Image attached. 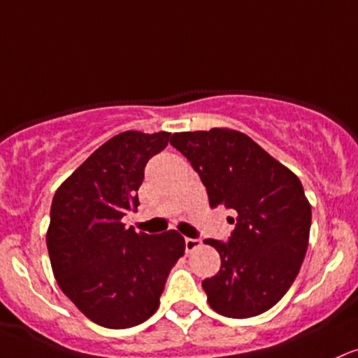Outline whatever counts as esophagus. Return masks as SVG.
<instances>
[{"instance_id": "1", "label": "esophagus", "mask_w": 358, "mask_h": 358, "mask_svg": "<svg viewBox=\"0 0 358 358\" xmlns=\"http://www.w3.org/2000/svg\"><path fill=\"white\" fill-rule=\"evenodd\" d=\"M200 245H202V241H200V239L185 238V250H187V253H192V251H194V250H197Z\"/></svg>"}]
</instances>
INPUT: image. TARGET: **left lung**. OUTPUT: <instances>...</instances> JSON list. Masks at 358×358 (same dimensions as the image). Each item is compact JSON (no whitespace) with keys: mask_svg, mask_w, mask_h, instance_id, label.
<instances>
[{"mask_svg":"<svg viewBox=\"0 0 358 358\" xmlns=\"http://www.w3.org/2000/svg\"><path fill=\"white\" fill-rule=\"evenodd\" d=\"M207 188L210 207L236 212L229 241L207 239L221 270L202 287L215 313L253 317L284 297L306 257L311 203L301 180L239 131L176 132L170 139Z\"/></svg>","mask_w":358,"mask_h":358,"instance_id":"1","label":"left lung"}]
</instances>
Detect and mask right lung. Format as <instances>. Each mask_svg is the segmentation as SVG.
<instances>
[{
	"instance_id": "obj_1",
	"label": "right lung",
	"mask_w": 358,
	"mask_h": 358,
	"mask_svg": "<svg viewBox=\"0 0 358 358\" xmlns=\"http://www.w3.org/2000/svg\"><path fill=\"white\" fill-rule=\"evenodd\" d=\"M170 136L120 132L54 194L45 236L54 277L71 302L105 328H132L151 317L171 266L185 251L178 231L151 236L122 222L139 206L144 166Z\"/></svg>"
}]
</instances>
